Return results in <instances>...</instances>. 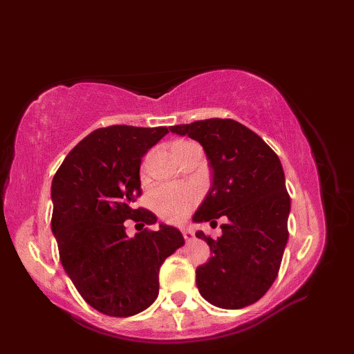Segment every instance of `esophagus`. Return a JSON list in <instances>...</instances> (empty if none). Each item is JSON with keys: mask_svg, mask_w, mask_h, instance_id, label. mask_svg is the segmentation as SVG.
<instances>
[{"mask_svg": "<svg viewBox=\"0 0 354 354\" xmlns=\"http://www.w3.org/2000/svg\"><path fill=\"white\" fill-rule=\"evenodd\" d=\"M180 231H182V235H183L185 241H188V243H189V241L194 239L195 235H194V231L191 230V227H182Z\"/></svg>", "mask_w": 354, "mask_h": 354, "instance_id": "obj_1", "label": "esophagus"}]
</instances>
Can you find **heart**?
Masks as SVG:
<instances>
[{"label":"heart","mask_w":354,"mask_h":354,"mask_svg":"<svg viewBox=\"0 0 354 354\" xmlns=\"http://www.w3.org/2000/svg\"><path fill=\"white\" fill-rule=\"evenodd\" d=\"M198 201V191L191 185L166 183L152 194V205L159 216L178 222L187 216Z\"/></svg>","instance_id":"b5f03b06"}]
</instances>
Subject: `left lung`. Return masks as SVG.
<instances>
[{
  "instance_id": "1",
  "label": "left lung",
  "mask_w": 354,
  "mask_h": 354,
  "mask_svg": "<svg viewBox=\"0 0 354 354\" xmlns=\"http://www.w3.org/2000/svg\"><path fill=\"white\" fill-rule=\"evenodd\" d=\"M172 133L201 143L212 171L211 188L192 216H225L216 239L202 231L212 257L196 268V286L212 306L236 310L268 291L287 245L291 202L280 159L251 129L232 119L171 126Z\"/></svg>"
}]
</instances>
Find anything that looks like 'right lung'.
<instances>
[{"label":"right lung","mask_w":354,"mask_h":354,"mask_svg":"<svg viewBox=\"0 0 354 354\" xmlns=\"http://www.w3.org/2000/svg\"><path fill=\"white\" fill-rule=\"evenodd\" d=\"M166 133L162 126L97 129L74 146L51 182V231L63 268L86 303L111 317L135 315L156 300L159 268L185 243L172 225L130 238L123 224L158 221L132 202L142 194V158Z\"/></svg>","instance_id":"add662e5"}]
</instances>
